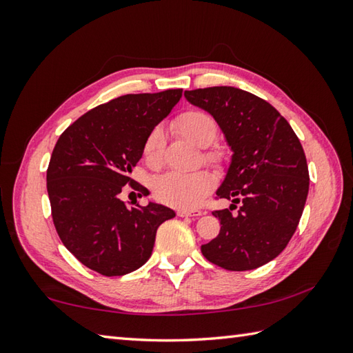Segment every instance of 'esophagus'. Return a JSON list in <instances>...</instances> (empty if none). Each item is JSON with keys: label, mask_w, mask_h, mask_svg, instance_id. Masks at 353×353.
Returning <instances> with one entry per match:
<instances>
[{"label": "esophagus", "mask_w": 353, "mask_h": 353, "mask_svg": "<svg viewBox=\"0 0 353 353\" xmlns=\"http://www.w3.org/2000/svg\"><path fill=\"white\" fill-rule=\"evenodd\" d=\"M179 216H200L203 215L201 211H186V209H181V211H177Z\"/></svg>", "instance_id": "34e87169"}]
</instances>
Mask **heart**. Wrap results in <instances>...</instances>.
<instances>
[{"mask_svg": "<svg viewBox=\"0 0 353 353\" xmlns=\"http://www.w3.org/2000/svg\"><path fill=\"white\" fill-rule=\"evenodd\" d=\"M174 129L182 134L185 139L192 142L197 147H208L214 142L219 127L215 119L201 110H186L179 115L174 123ZM163 150V134L161 129H153L148 133L142 147V154L148 165L157 167L161 163ZM209 162L219 163L223 161L220 152L206 153ZM214 181L208 171H194L188 174L182 172H167L154 182V196L165 205L174 206L179 209H194L197 208L205 197L212 190Z\"/></svg>", "mask_w": 353, "mask_h": 353, "instance_id": "heart-1", "label": "heart"}]
</instances>
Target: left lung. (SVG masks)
Masks as SVG:
<instances>
[{
	"instance_id": "obj_1",
	"label": "left lung",
	"mask_w": 353,
	"mask_h": 353,
	"mask_svg": "<svg viewBox=\"0 0 353 353\" xmlns=\"http://www.w3.org/2000/svg\"><path fill=\"white\" fill-rule=\"evenodd\" d=\"M206 110L232 152L216 196L232 203L215 211L221 229L201 245L203 256L230 272H245L273 261L294 235L310 190L301 141L272 104L234 86L185 91ZM239 203L236 214L231 209Z\"/></svg>"
}]
</instances>
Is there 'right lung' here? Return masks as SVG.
I'll list each match as a JSON object with an SVG mask.
<instances>
[{
  "label": "right lung",
  "mask_w": 353,
  "mask_h": 353,
  "mask_svg": "<svg viewBox=\"0 0 353 353\" xmlns=\"http://www.w3.org/2000/svg\"><path fill=\"white\" fill-rule=\"evenodd\" d=\"M182 97V89L127 94L86 112L52 150L47 191L63 245L81 264L104 276H123L152 256L156 230L176 212L148 201L127 208L119 199L142 157L144 141Z\"/></svg>",
  "instance_id": "1"
}]
</instances>
